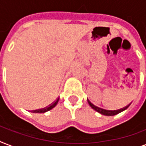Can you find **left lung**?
Listing matches in <instances>:
<instances>
[{"label": "left lung", "mask_w": 146, "mask_h": 146, "mask_svg": "<svg viewBox=\"0 0 146 146\" xmlns=\"http://www.w3.org/2000/svg\"><path fill=\"white\" fill-rule=\"evenodd\" d=\"M87 101H88V102H89V105L91 106V108H92L94 109V110H96L97 112H98V113H102V114H103V115H105V116H113V115H116V114H117V113H120V112H122L123 111H124V110H126V109L129 107V104H128L127 106L124 107L123 108H121V109H119V110H116V111H108V110H105V109H102L101 108H98V107L96 106V105H94L89 100L87 99Z\"/></svg>", "instance_id": "1"}]
</instances>
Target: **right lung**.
<instances>
[{
    "label": "right lung",
    "instance_id": "right-lung-1",
    "mask_svg": "<svg viewBox=\"0 0 146 146\" xmlns=\"http://www.w3.org/2000/svg\"><path fill=\"white\" fill-rule=\"evenodd\" d=\"M59 101V98H57L56 99V101H54V102H52L51 104H49L48 106L45 107L44 108H42V109H38V110H34V111H31L33 113H44V112H46V111H48L50 110L53 108H54L56 106V104H57V102Z\"/></svg>",
    "mask_w": 146,
    "mask_h": 146
}]
</instances>
